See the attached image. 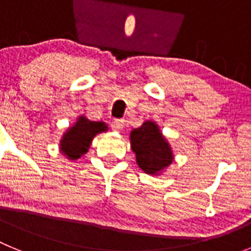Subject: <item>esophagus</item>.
I'll list each match as a JSON object with an SVG mask.
<instances>
[{
  "label": "esophagus",
  "mask_w": 251,
  "mask_h": 251,
  "mask_svg": "<svg viewBox=\"0 0 251 251\" xmlns=\"http://www.w3.org/2000/svg\"><path fill=\"white\" fill-rule=\"evenodd\" d=\"M124 121L123 119H114L112 122V129L115 130V132H121L122 129L124 128Z\"/></svg>",
  "instance_id": "1"
}]
</instances>
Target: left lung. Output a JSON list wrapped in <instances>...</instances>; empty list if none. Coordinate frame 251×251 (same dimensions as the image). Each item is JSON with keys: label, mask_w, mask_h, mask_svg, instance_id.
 <instances>
[{"label": "left lung", "mask_w": 251, "mask_h": 251, "mask_svg": "<svg viewBox=\"0 0 251 251\" xmlns=\"http://www.w3.org/2000/svg\"><path fill=\"white\" fill-rule=\"evenodd\" d=\"M130 146L139 167L148 175H158L174 161L168 142L154 122L147 121L130 132Z\"/></svg>", "instance_id": "left-lung-1"}]
</instances>
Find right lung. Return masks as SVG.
<instances>
[{
    "instance_id": "right-lung-1",
    "label": "right lung",
    "mask_w": 251,
    "mask_h": 251,
    "mask_svg": "<svg viewBox=\"0 0 251 251\" xmlns=\"http://www.w3.org/2000/svg\"><path fill=\"white\" fill-rule=\"evenodd\" d=\"M108 129L103 122H94L86 119L85 117H79L76 123L63 136L60 141V148L64 156L69 159L80 158L81 154L88 152L93 138L98 133L105 132Z\"/></svg>"
}]
</instances>
